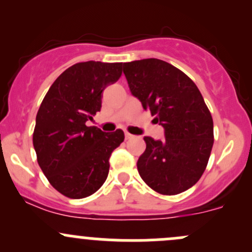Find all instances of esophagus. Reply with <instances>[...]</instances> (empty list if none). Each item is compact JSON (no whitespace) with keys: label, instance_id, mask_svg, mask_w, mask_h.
Listing matches in <instances>:
<instances>
[{"label":"esophagus","instance_id":"34e87169","mask_svg":"<svg viewBox=\"0 0 252 252\" xmlns=\"http://www.w3.org/2000/svg\"><path fill=\"white\" fill-rule=\"evenodd\" d=\"M124 135H126V140H129V139H133L134 138V135H131V134L128 133V131H126V133H124Z\"/></svg>","mask_w":252,"mask_h":252}]
</instances>
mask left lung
<instances>
[{"mask_svg": "<svg viewBox=\"0 0 252 252\" xmlns=\"http://www.w3.org/2000/svg\"><path fill=\"white\" fill-rule=\"evenodd\" d=\"M131 95L164 129L163 140L145 136L138 159L145 183L163 195L190 189L201 178L213 146V121L201 93L187 74L157 60L124 63Z\"/></svg>", "mask_w": 252, "mask_h": 252, "instance_id": "left-lung-1", "label": "left lung"}]
</instances>
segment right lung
<instances>
[{
    "mask_svg": "<svg viewBox=\"0 0 252 252\" xmlns=\"http://www.w3.org/2000/svg\"><path fill=\"white\" fill-rule=\"evenodd\" d=\"M121 75L122 63H77L56 79L42 100L32 144L40 168L64 196H90L107 179L110 157L124 133H105L85 123L101 110L106 86Z\"/></svg>",
    "mask_w": 252,
    "mask_h": 252,
    "instance_id": "add662e5",
    "label": "right lung"
}]
</instances>
